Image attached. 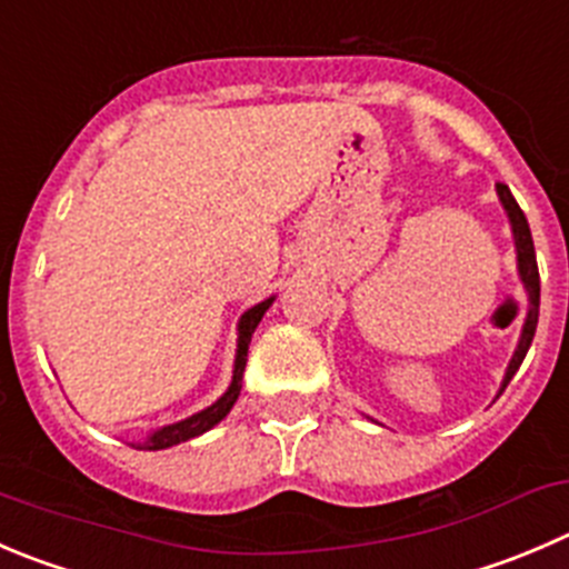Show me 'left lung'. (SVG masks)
Segmentation results:
<instances>
[{
	"label": "left lung",
	"instance_id": "left-lung-1",
	"mask_svg": "<svg viewBox=\"0 0 569 569\" xmlns=\"http://www.w3.org/2000/svg\"><path fill=\"white\" fill-rule=\"evenodd\" d=\"M498 197L503 202L506 213H509L511 222V233H515V247H517V272H520L522 286H526L528 295V313L526 322H522V333H520V345H517L515 356H511L509 369H506V378L500 391L509 386V380L515 378V372L520 369L522 358H526L528 347H531L533 333H537V319H539V269H537V252H533V239H531V228H528V219L522 213V208L517 206V200L511 197L509 186L498 183Z\"/></svg>",
	"mask_w": 569,
	"mask_h": 569
}]
</instances>
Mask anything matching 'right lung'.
<instances>
[{"mask_svg": "<svg viewBox=\"0 0 569 569\" xmlns=\"http://www.w3.org/2000/svg\"><path fill=\"white\" fill-rule=\"evenodd\" d=\"M272 302H274V297H269V300L258 302V306H252L250 311L241 313V319H239V345H236V363H233V380H230L228 391H224V395L219 397L213 406L202 408V411L191 413L189 419H180V422H174V425H163V428H158L156 433H150L144 442H136L132 448H136V450H167V448H172V445L189 442V439H194V437H200V433L211 431L213 425H219L224 417H228L230 408H233V402L239 400V395H241V378H244L250 339H252V333H256L261 317L267 313V308L272 306Z\"/></svg>", "mask_w": 569, "mask_h": 569, "instance_id": "obj_1", "label": "right lung"}]
</instances>
